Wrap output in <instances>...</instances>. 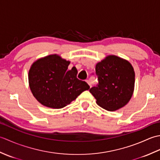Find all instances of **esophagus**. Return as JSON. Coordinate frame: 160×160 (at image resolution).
I'll return each instance as SVG.
<instances>
[{
	"label": "esophagus",
	"mask_w": 160,
	"mask_h": 160,
	"mask_svg": "<svg viewBox=\"0 0 160 160\" xmlns=\"http://www.w3.org/2000/svg\"><path fill=\"white\" fill-rule=\"evenodd\" d=\"M87 82L88 83V84H89V85L90 86V87H92V85H91V82L89 80H87Z\"/></svg>",
	"instance_id": "esophagus-1"
}]
</instances>
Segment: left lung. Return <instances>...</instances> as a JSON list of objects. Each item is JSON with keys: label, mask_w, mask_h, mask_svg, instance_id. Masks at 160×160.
Masks as SVG:
<instances>
[{"label": "left lung", "mask_w": 160, "mask_h": 160, "mask_svg": "<svg viewBox=\"0 0 160 160\" xmlns=\"http://www.w3.org/2000/svg\"><path fill=\"white\" fill-rule=\"evenodd\" d=\"M98 78L97 87L90 93L102 108L115 111L124 107L132 96L135 87V71L128 60L108 55L96 65Z\"/></svg>", "instance_id": "8db88e82"}]
</instances>
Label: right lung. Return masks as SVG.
<instances>
[{"label":"right lung","mask_w":160,"mask_h":160,"mask_svg":"<svg viewBox=\"0 0 160 160\" xmlns=\"http://www.w3.org/2000/svg\"><path fill=\"white\" fill-rule=\"evenodd\" d=\"M70 61L58 54L41 58L33 62L29 71V85L33 96L45 107L61 108L75 100L88 84L77 78L73 67L68 70Z\"/></svg>","instance_id":"right-lung-1"}]
</instances>
